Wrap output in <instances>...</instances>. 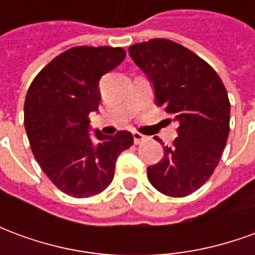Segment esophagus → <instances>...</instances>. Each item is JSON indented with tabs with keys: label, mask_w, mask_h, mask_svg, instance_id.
<instances>
[{
	"label": "esophagus",
	"mask_w": 255,
	"mask_h": 255,
	"mask_svg": "<svg viewBox=\"0 0 255 255\" xmlns=\"http://www.w3.org/2000/svg\"><path fill=\"white\" fill-rule=\"evenodd\" d=\"M132 136H133V142H135V144H139L143 142L144 139H146V136H144L143 133L138 132V131H133L132 132Z\"/></svg>",
	"instance_id": "esophagus-1"
}]
</instances>
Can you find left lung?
<instances>
[{
	"label": "left lung",
	"mask_w": 255,
	"mask_h": 255,
	"mask_svg": "<svg viewBox=\"0 0 255 255\" xmlns=\"http://www.w3.org/2000/svg\"><path fill=\"white\" fill-rule=\"evenodd\" d=\"M128 52L154 86L155 104L179 126L162 160L147 168L149 182L168 197H187L208 182L223 155L230 133L227 90L213 68L176 42L155 38Z\"/></svg>",
	"instance_id": "8db88e82"
}]
</instances>
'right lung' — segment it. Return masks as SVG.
Segmentation results:
<instances>
[{
  "label": "right lung",
  "mask_w": 255,
  "mask_h": 255,
  "mask_svg": "<svg viewBox=\"0 0 255 255\" xmlns=\"http://www.w3.org/2000/svg\"><path fill=\"white\" fill-rule=\"evenodd\" d=\"M126 58L123 47L76 46L53 58L27 91L24 127L32 154L52 183L73 198H89L113 180L119 154L133 143L129 131L89 135L98 111L100 79Z\"/></svg>",
  "instance_id": "obj_1"
}]
</instances>
